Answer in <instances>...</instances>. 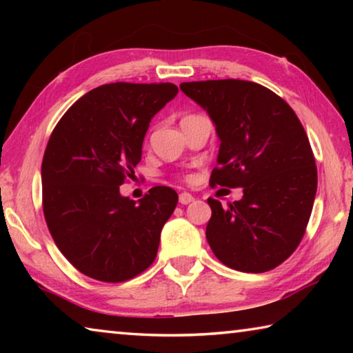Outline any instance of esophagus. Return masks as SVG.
<instances>
[{
	"mask_svg": "<svg viewBox=\"0 0 353 353\" xmlns=\"http://www.w3.org/2000/svg\"><path fill=\"white\" fill-rule=\"evenodd\" d=\"M193 196H191L190 193H181V196H179V202H181L182 205H187V204H190V202H193Z\"/></svg>",
	"mask_w": 353,
	"mask_h": 353,
	"instance_id": "34e87169",
	"label": "esophagus"
}]
</instances>
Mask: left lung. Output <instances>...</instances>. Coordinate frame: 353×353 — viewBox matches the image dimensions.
Here are the masks:
<instances>
[{"label": "left lung", "mask_w": 353, "mask_h": 353, "mask_svg": "<svg viewBox=\"0 0 353 353\" xmlns=\"http://www.w3.org/2000/svg\"><path fill=\"white\" fill-rule=\"evenodd\" d=\"M221 140L212 187L243 188L223 208L208 198L205 236L216 259L241 272H266L297 249L312 214L318 170L305 129L285 101L240 79L183 82Z\"/></svg>", "instance_id": "1"}]
</instances>
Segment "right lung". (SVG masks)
Returning a JSON list of instances; mask_svg holds the SVG:
<instances>
[{
    "mask_svg": "<svg viewBox=\"0 0 353 353\" xmlns=\"http://www.w3.org/2000/svg\"><path fill=\"white\" fill-rule=\"evenodd\" d=\"M177 92L170 82L105 83L77 99L52 130L41 162L45 219L59 250L88 277L126 282L155 260L177 193L154 187L135 204L119 185L141 160L152 117Z\"/></svg>",
    "mask_w": 353,
    "mask_h": 353,
    "instance_id": "1",
    "label": "right lung"
}]
</instances>
